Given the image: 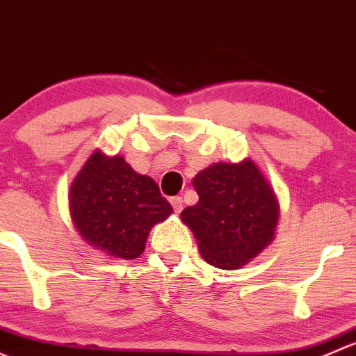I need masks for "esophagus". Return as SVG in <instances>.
Segmentation results:
<instances>
[{"label": "esophagus", "mask_w": 356, "mask_h": 356, "mask_svg": "<svg viewBox=\"0 0 356 356\" xmlns=\"http://www.w3.org/2000/svg\"><path fill=\"white\" fill-rule=\"evenodd\" d=\"M171 205H173L175 212L183 211V199L181 197H171Z\"/></svg>", "instance_id": "34e87169"}]
</instances>
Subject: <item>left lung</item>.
Wrapping results in <instances>:
<instances>
[{
	"label": "left lung",
	"mask_w": 356,
	"mask_h": 356,
	"mask_svg": "<svg viewBox=\"0 0 356 356\" xmlns=\"http://www.w3.org/2000/svg\"><path fill=\"white\" fill-rule=\"evenodd\" d=\"M193 188L199 202L183 209L181 221L211 266L236 269L273 241L280 205L254 161L212 164L193 178Z\"/></svg>",
	"instance_id": "left-lung-1"
}]
</instances>
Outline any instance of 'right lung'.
Segmentation results:
<instances>
[{"mask_svg":"<svg viewBox=\"0 0 356 356\" xmlns=\"http://www.w3.org/2000/svg\"><path fill=\"white\" fill-rule=\"evenodd\" d=\"M76 229L111 257L135 259L144 252L149 229L173 207L152 178L131 170L123 157L94 152L70 188Z\"/></svg>","mask_w":356,"mask_h":356,"instance_id":"1","label":"right lung"}]
</instances>
